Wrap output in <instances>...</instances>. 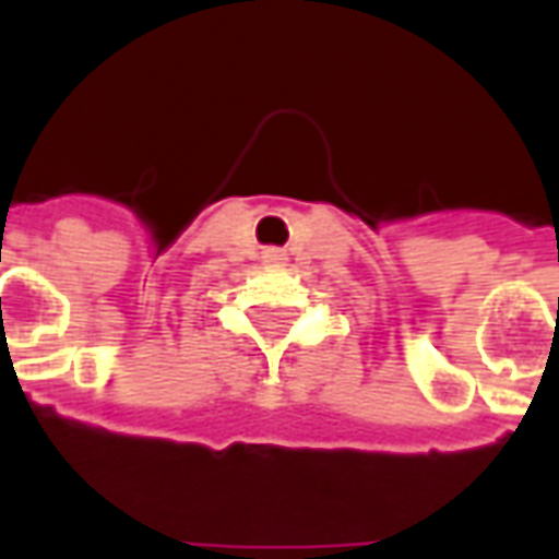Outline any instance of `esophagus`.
I'll return each mask as SVG.
<instances>
[{
	"label": "esophagus",
	"instance_id": "esophagus-1",
	"mask_svg": "<svg viewBox=\"0 0 559 559\" xmlns=\"http://www.w3.org/2000/svg\"><path fill=\"white\" fill-rule=\"evenodd\" d=\"M269 257H272V260H284V254H281V251H269Z\"/></svg>",
	"mask_w": 559,
	"mask_h": 559
}]
</instances>
